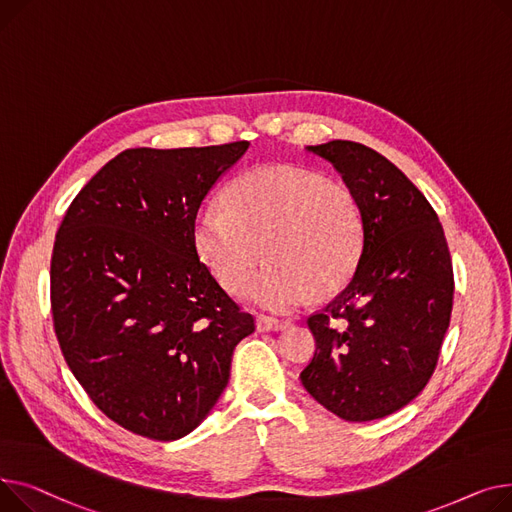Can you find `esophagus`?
<instances>
[{
  "instance_id": "1",
  "label": "esophagus",
  "mask_w": 512,
  "mask_h": 512,
  "mask_svg": "<svg viewBox=\"0 0 512 512\" xmlns=\"http://www.w3.org/2000/svg\"><path fill=\"white\" fill-rule=\"evenodd\" d=\"M289 320H277V318H270V316H258L256 318V328L260 333H270V330H285L289 328Z\"/></svg>"
}]
</instances>
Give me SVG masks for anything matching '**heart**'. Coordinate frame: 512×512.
Returning a JSON list of instances; mask_svg holds the SVG:
<instances>
[{"label": "heart", "mask_w": 512, "mask_h": 512, "mask_svg": "<svg viewBox=\"0 0 512 512\" xmlns=\"http://www.w3.org/2000/svg\"><path fill=\"white\" fill-rule=\"evenodd\" d=\"M223 202L196 213L194 252L223 289L239 293L262 243L269 262L246 297L264 310L289 312L312 287L318 293L341 287L362 254L364 225L355 196L316 171L295 165L248 169L229 184Z\"/></svg>", "instance_id": "b5f03b06"}]
</instances>
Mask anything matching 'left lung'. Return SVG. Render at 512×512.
I'll return each instance as SVG.
<instances>
[{
  "label": "left lung",
  "instance_id": "1",
  "mask_svg": "<svg viewBox=\"0 0 512 512\" xmlns=\"http://www.w3.org/2000/svg\"><path fill=\"white\" fill-rule=\"evenodd\" d=\"M357 200L362 254L343 291L308 318L304 388L347 422L399 411L428 384L453 310V262L438 215L407 175L359 142L308 146Z\"/></svg>",
  "mask_w": 512,
  "mask_h": 512
}]
</instances>
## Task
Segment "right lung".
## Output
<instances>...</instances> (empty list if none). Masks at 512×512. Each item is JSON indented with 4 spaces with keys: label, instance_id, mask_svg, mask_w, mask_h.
Instances as JSON below:
<instances>
[{
    "label": "right lung",
    "instance_id": "obj_1",
    "mask_svg": "<svg viewBox=\"0 0 512 512\" xmlns=\"http://www.w3.org/2000/svg\"><path fill=\"white\" fill-rule=\"evenodd\" d=\"M250 142L128 148L72 200L51 256L55 335L76 380L111 422L177 440L229 382L254 318L198 260L192 225Z\"/></svg>",
    "mask_w": 512,
    "mask_h": 512
}]
</instances>
